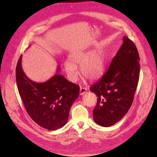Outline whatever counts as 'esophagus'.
Segmentation results:
<instances>
[{"instance_id": "34e87169", "label": "esophagus", "mask_w": 157, "mask_h": 157, "mask_svg": "<svg viewBox=\"0 0 157 157\" xmlns=\"http://www.w3.org/2000/svg\"><path fill=\"white\" fill-rule=\"evenodd\" d=\"M86 90H87L86 88L81 87H80V91H79V94H80V95H83V94H84V93H86Z\"/></svg>"}]
</instances>
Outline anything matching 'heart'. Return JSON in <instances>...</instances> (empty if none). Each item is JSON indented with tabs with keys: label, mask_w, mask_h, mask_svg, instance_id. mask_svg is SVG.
I'll return each instance as SVG.
<instances>
[{
	"label": "heart",
	"mask_w": 157,
	"mask_h": 157,
	"mask_svg": "<svg viewBox=\"0 0 157 157\" xmlns=\"http://www.w3.org/2000/svg\"><path fill=\"white\" fill-rule=\"evenodd\" d=\"M105 64V55L102 50L90 52L76 49L70 54L69 59L64 63V68L71 81H75L78 77V66H81V75L83 78L94 81L102 75Z\"/></svg>",
	"instance_id": "1"
}]
</instances>
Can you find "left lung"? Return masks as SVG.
<instances>
[{
    "label": "left lung",
    "instance_id": "obj_1",
    "mask_svg": "<svg viewBox=\"0 0 157 157\" xmlns=\"http://www.w3.org/2000/svg\"><path fill=\"white\" fill-rule=\"evenodd\" d=\"M137 49L126 36L102 77L90 87L98 97L93 110L94 122L110 127L127 113L133 102L140 74Z\"/></svg>",
    "mask_w": 157,
    "mask_h": 157
}]
</instances>
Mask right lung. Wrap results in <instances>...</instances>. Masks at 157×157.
<instances>
[{"instance_id":"1","label":"right lung","mask_w":157,"mask_h":157,"mask_svg":"<svg viewBox=\"0 0 157 157\" xmlns=\"http://www.w3.org/2000/svg\"><path fill=\"white\" fill-rule=\"evenodd\" d=\"M22 55L16 67V81L19 94L30 117L40 127L55 130L68 122L70 108L78 98L79 87L58 74L43 82L29 79L21 67Z\"/></svg>"}]
</instances>
